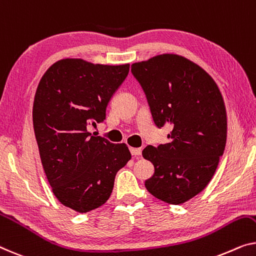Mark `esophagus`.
<instances>
[{"instance_id":"esophagus-1","label":"esophagus","mask_w":256,"mask_h":256,"mask_svg":"<svg viewBox=\"0 0 256 256\" xmlns=\"http://www.w3.org/2000/svg\"><path fill=\"white\" fill-rule=\"evenodd\" d=\"M130 152H131V154L133 156L141 155V148H133V147H131V148H130Z\"/></svg>"}]
</instances>
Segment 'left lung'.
Returning a JSON list of instances; mask_svg holds the SVG:
<instances>
[{
  "instance_id": "1",
  "label": "left lung",
  "mask_w": 256,
  "mask_h": 256,
  "mask_svg": "<svg viewBox=\"0 0 256 256\" xmlns=\"http://www.w3.org/2000/svg\"><path fill=\"white\" fill-rule=\"evenodd\" d=\"M131 68L156 126L171 130L169 142L142 150L155 168L144 186L166 204H184L209 184L224 152L228 122L223 96L204 68L180 55H158Z\"/></svg>"
}]
</instances>
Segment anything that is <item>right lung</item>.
I'll use <instances>...</instances> for the list:
<instances>
[{
	"mask_svg": "<svg viewBox=\"0 0 256 256\" xmlns=\"http://www.w3.org/2000/svg\"><path fill=\"white\" fill-rule=\"evenodd\" d=\"M130 64L106 66L64 58L44 72L33 102V128L41 162L60 204L78 212L110 198L118 170L131 160L126 144L93 136Z\"/></svg>",
	"mask_w": 256,
	"mask_h": 256,
	"instance_id": "right-lung-1",
	"label": "right lung"
}]
</instances>
